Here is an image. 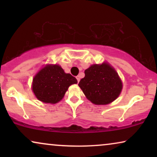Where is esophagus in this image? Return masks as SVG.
<instances>
[{
  "label": "esophagus",
  "mask_w": 157,
  "mask_h": 157,
  "mask_svg": "<svg viewBox=\"0 0 157 157\" xmlns=\"http://www.w3.org/2000/svg\"><path fill=\"white\" fill-rule=\"evenodd\" d=\"M76 79H77V81H78V82H79V81H80V76H76Z\"/></svg>",
  "instance_id": "esophagus-1"
}]
</instances>
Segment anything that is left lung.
<instances>
[{"label": "left lung", "mask_w": 157, "mask_h": 157, "mask_svg": "<svg viewBox=\"0 0 157 157\" xmlns=\"http://www.w3.org/2000/svg\"><path fill=\"white\" fill-rule=\"evenodd\" d=\"M78 83L86 98L94 104L106 105L119 96L122 83L119 75L108 63L94 64L85 70Z\"/></svg>", "instance_id": "obj_1"}]
</instances>
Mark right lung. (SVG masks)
<instances>
[{"instance_id": "right-lung-1", "label": "right lung", "mask_w": 157, "mask_h": 157, "mask_svg": "<svg viewBox=\"0 0 157 157\" xmlns=\"http://www.w3.org/2000/svg\"><path fill=\"white\" fill-rule=\"evenodd\" d=\"M77 80L66 74L59 65H47L33 79V91L36 98L44 103L56 104L63 98L71 85Z\"/></svg>"}]
</instances>
